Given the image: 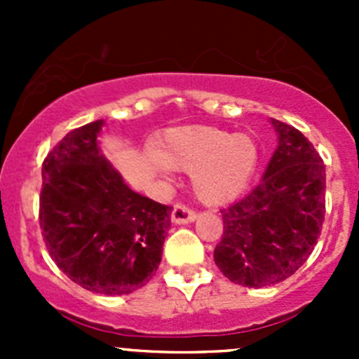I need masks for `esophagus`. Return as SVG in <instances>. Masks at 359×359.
I'll return each instance as SVG.
<instances>
[{"mask_svg":"<svg viewBox=\"0 0 359 359\" xmlns=\"http://www.w3.org/2000/svg\"><path fill=\"white\" fill-rule=\"evenodd\" d=\"M196 219V212L191 210L189 206L182 205V203H177L172 210V222L175 224H189Z\"/></svg>","mask_w":359,"mask_h":359,"instance_id":"34e87169","label":"esophagus"}]
</instances>
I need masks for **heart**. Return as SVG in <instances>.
Listing matches in <instances>:
<instances>
[{"mask_svg":"<svg viewBox=\"0 0 359 359\" xmlns=\"http://www.w3.org/2000/svg\"><path fill=\"white\" fill-rule=\"evenodd\" d=\"M259 151L245 133H231L212 126L172 128L154 146L153 165L159 173L191 172L198 198L220 205L236 198L255 172Z\"/></svg>","mask_w":359,"mask_h":359,"instance_id":"b5f03b06","label":"heart"}]
</instances>
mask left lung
I'll use <instances>...</instances> for the list:
<instances>
[{
  "label": "left lung",
  "instance_id": "1",
  "mask_svg": "<svg viewBox=\"0 0 359 359\" xmlns=\"http://www.w3.org/2000/svg\"><path fill=\"white\" fill-rule=\"evenodd\" d=\"M280 135L262 180L220 210L222 240L213 259L233 283L250 288L290 278L318 243L325 220V163L292 125L271 119Z\"/></svg>",
  "mask_w": 359,
  "mask_h": 359
}]
</instances>
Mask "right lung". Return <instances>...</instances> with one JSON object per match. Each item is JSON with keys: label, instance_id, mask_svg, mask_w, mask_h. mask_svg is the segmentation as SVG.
Wrapping results in <instances>:
<instances>
[{"label": "right lung", "instance_id": "obj_1", "mask_svg": "<svg viewBox=\"0 0 359 359\" xmlns=\"http://www.w3.org/2000/svg\"><path fill=\"white\" fill-rule=\"evenodd\" d=\"M102 119L71 130L43 161L39 226L50 257L79 287L125 295L161 262L172 206L133 193L100 154Z\"/></svg>", "mask_w": 359, "mask_h": 359}]
</instances>
